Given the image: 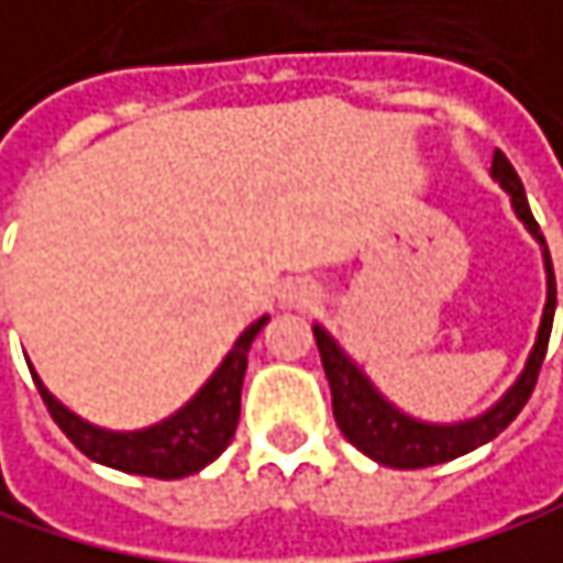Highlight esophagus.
<instances>
[{"mask_svg":"<svg viewBox=\"0 0 563 563\" xmlns=\"http://www.w3.org/2000/svg\"><path fill=\"white\" fill-rule=\"evenodd\" d=\"M279 300H284V307H290V310H313L320 303V290L313 284L297 279V284H290L284 290V297H279Z\"/></svg>","mask_w":563,"mask_h":563,"instance_id":"1","label":"esophagus"}]
</instances>
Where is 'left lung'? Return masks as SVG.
<instances>
[{
  "label": "left lung",
  "instance_id": "1",
  "mask_svg": "<svg viewBox=\"0 0 563 563\" xmlns=\"http://www.w3.org/2000/svg\"><path fill=\"white\" fill-rule=\"evenodd\" d=\"M492 177L511 197L515 217L541 243V260H544V273H548V300H544V313H541L534 346L525 360V369L518 373V379L505 389V396L495 406H488L485 412L462 419V422H422V419L402 412L396 402H389L373 386V379L363 373V366L320 323H313V336H317L320 360H323L330 393H333L336 426L346 435V442H353L363 455H369L373 462H379L386 468H429V465H442V462H452L459 455L475 452L478 445L501 435L534 393V383H538V373H541V363L548 353V340H551L554 307H558L554 266H551L544 233H541V227L528 207L525 184L501 151H495V157H492Z\"/></svg>",
  "mask_w": 563,
  "mask_h": 563
}]
</instances>
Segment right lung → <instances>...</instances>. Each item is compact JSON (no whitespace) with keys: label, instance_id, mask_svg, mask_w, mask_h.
I'll use <instances>...</instances> for the list:
<instances>
[{"label":"right lung","instance_id":"right-lung-1","mask_svg":"<svg viewBox=\"0 0 563 563\" xmlns=\"http://www.w3.org/2000/svg\"><path fill=\"white\" fill-rule=\"evenodd\" d=\"M269 317L253 320L230 353L220 360V366L210 373V379L167 419L147 426V429H131V432H114L101 429L81 416H75L65 402H58L38 373L32 369L35 389L42 402L48 406L52 419L58 429L75 442L78 452H85L91 462L128 472V475H147V478H184L200 468H207L233 439L236 419H240V389H243V373H246V353L256 333L266 327Z\"/></svg>","mask_w":563,"mask_h":563}]
</instances>
